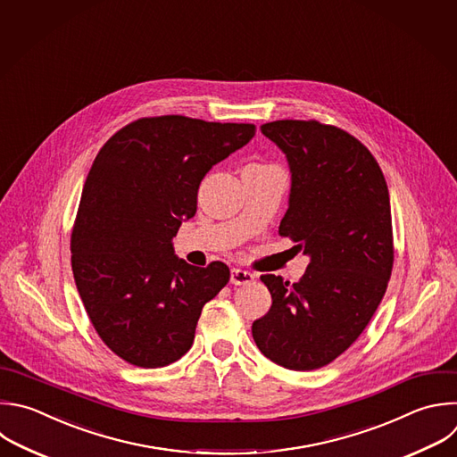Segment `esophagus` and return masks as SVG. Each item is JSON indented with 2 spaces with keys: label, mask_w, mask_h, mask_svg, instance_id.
Masks as SVG:
<instances>
[{
  "label": "esophagus",
  "mask_w": 457,
  "mask_h": 457,
  "mask_svg": "<svg viewBox=\"0 0 457 457\" xmlns=\"http://www.w3.org/2000/svg\"><path fill=\"white\" fill-rule=\"evenodd\" d=\"M231 283L233 285H249L254 281V274L244 269H231Z\"/></svg>",
  "instance_id": "esophagus-1"
}]
</instances>
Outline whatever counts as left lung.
<instances>
[{
    "mask_svg": "<svg viewBox=\"0 0 457 457\" xmlns=\"http://www.w3.org/2000/svg\"><path fill=\"white\" fill-rule=\"evenodd\" d=\"M260 130L292 172L278 233L311 263L295 283L260 278L272 305L253 323V339L278 366L311 371L359 339L384 297L395 262L389 190L371 152L336 125L276 120Z\"/></svg>",
    "mask_w": 457,
    "mask_h": 457,
    "instance_id": "8db88e82",
    "label": "left lung"
}]
</instances>
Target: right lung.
Here are the masks:
<instances>
[{"label": "right lung", "instance_id": "obj_1", "mask_svg": "<svg viewBox=\"0 0 457 457\" xmlns=\"http://www.w3.org/2000/svg\"><path fill=\"white\" fill-rule=\"evenodd\" d=\"M254 132L253 123L146 116L96 154L71 231V269L91 325L125 362L163 368L192 348L203 307L229 269L194 267L172 240L197 212L203 178Z\"/></svg>", "mask_w": 457, "mask_h": 457}]
</instances>
